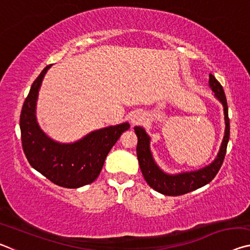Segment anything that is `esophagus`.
<instances>
[{"mask_svg": "<svg viewBox=\"0 0 250 250\" xmlns=\"http://www.w3.org/2000/svg\"><path fill=\"white\" fill-rule=\"evenodd\" d=\"M143 115L141 112H134L132 116H131V124L132 125H139L141 124V122L143 121Z\"/></svg>", "mask_w": 250, "mask_h": 250, "instance_id": "1", "label": "esophagus"}]
</instances>
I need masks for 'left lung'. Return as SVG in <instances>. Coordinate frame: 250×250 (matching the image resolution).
<instances>
[{
    "instance_id": "obj_1",
    "label": "left lung",
    "mask_w": 250,
    "mask_h": 250,
    "mask_svg": "<svg viewBox=\"0 0 250 250\" xmlns=\"http://www.w3.org/2000/svg\"><path fill=\"white\" fill-rule=\"evenodd\" d=\"M209 87L214 91V96L219 100L224 107L225 115V133L216 159L209 166L197 171L182 172L179 174H167L161 170L152 156L150 150V137L142 126H134V132L138 137L137 155L140 164V168L145 180L156 192L167 196L183 195L194 189H197L208 184L214 179L221 168L224 158L226 154L227 143L229 140V118H228V107L225 92L218 80L209 74Z\"/></svg>"
}]
</instances>
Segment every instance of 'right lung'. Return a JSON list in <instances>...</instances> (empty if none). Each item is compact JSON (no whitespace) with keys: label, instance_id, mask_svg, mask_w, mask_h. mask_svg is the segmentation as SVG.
Instances as JSON below:
<instances>
[{"label":"right lung","instance_id":"add662e5","mask_svg":"<svg viewBox=\"0 0 250 250\" xmlns=\"http://www.w3.org/2000/svg\"><path fill=\"white\" fill-rule=\"evenodd\" d=\"M46 66L33 83L20 118L23 151L32 167L54 184L78 188L100 174L109 151L130 128L128 122L92 131L74 143H59L44 133L36 120V103L42 82L50 68Z\"/></svg>","mask_w":250,"mask_h":250}]
</instances>
